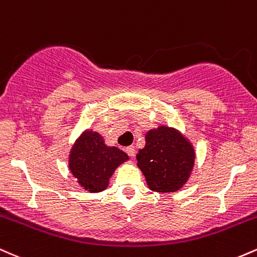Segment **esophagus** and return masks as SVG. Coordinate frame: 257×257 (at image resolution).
I'll return each instance as SVG.
<instances>
[{"mask_svg": "<svg viewBox=\"0 0 257 257\" xmlns=\"http://www.w3.org/2000/svg\"><path fill=\"white\" fill-rule=\"evenodd\" d=\"M125 151H126V153H128L129 157H132V158L135 157V147L134 146H128L125 149Z\"/></svg>", "mask_w": 257, "mask_h": 257, "instance_id": "esophagus-1", "label": "esophagus"}]
</instances>
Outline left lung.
<instances>
[{"instance_id": "8db88e82", "label": "left lung", "mask_w": 257, "mask_h": 257, "mask_svg": "<svg viewBox=\"0 0 257 257\" xmlns=\"http://www.w3.org/2000/svg\"><path fill=\"white\" fill-rule=\"evenodd\" d=\"M146 145L137 155L138 167L149 188L156 192H175L187 181L194 164L192 145L178 131L159 126L145 137Z\"/></svg>"}]
</instances>
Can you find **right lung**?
I'll return each mask as SVG.
<instances>
[{
	"label": "right lung",
	"instance_id": "add662e5",
	"mask_svg": "<svg viewBox=\"0 0 257 257\" xmlns=\"http://www.w3.org/2000/svg\"><path fill=\"white\" fill-rule=\"evenodd\" d=\"M126 159V153L114 146H106L101 135L88 131L73 145L69 167L85 190L100 192L107 187L114 169Z\"/></svg>",
	"mask_w": 257,
	"mask_h": 257
}]
</instances>
